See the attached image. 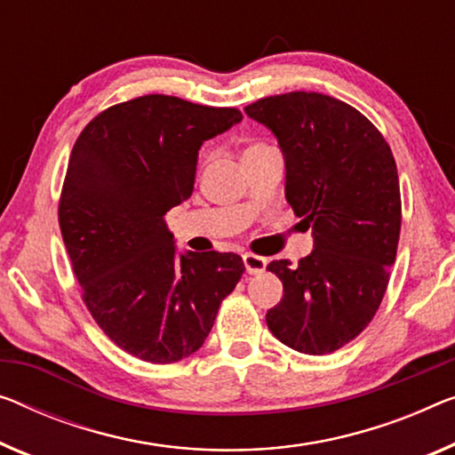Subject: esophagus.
I'll use <instances>...</instances> for the list:
<instances>
[{"instance_id": "esophagus-1", "label": "esophagus", "mask_w": 455, "mask_h": 455, "mask_svg": "<svg viewBox=\"0 0 455 455\" xmlns=\"http://www.w3.org/2000/svg\"><path fill=\"white\" fill-rule=\"evenodd\" d=\"M243 263H245L247 274L257 275V274H261L263 269H266L267 259H266V257L255 255V253H245V255H243Z\"/></svg>"}]
</instances>
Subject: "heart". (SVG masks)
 <instances>
[{
	"mask_svg": "<svg viewBox=\"0 0 455 455\" xmlns=\"http://www.w3.org/2000/svg\"><path fill=\"white\" fill-rule=\"evenodd\" d=\"M277 153V148L271 145V142L263 140V139H255L251 140L249 145L245 147V151H243V159H253V157H263V155H274ZM208 161V157H204V163Z\"/></svg>",
	"mask_w": 455,
	"mask_h": 455,
	"instance_id": "b5f03b06",
	"label": "heart"
}]
</instances>
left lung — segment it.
Segmentation results:
<instances>
[{
    "mask_svg": "<svg viewBox=\"0 0 455 455\" xmlns=\"http://www.w3.org/2000/svg\"><path fill=\"white\" fill-rule=\"evenodd\" d=\"M245 112L280 140L286 198L315 236L296 267L267 266L283 283L267 327L300 354H333L368 327L388 288L403 222L395 155L362 112L324 93L261 98Z\"/></svg>",
    "mask_w": 455,
    "mask_h": 455,
    "instance_id": "left-lung-1",
    "label": "left lung"
}]
</instances>
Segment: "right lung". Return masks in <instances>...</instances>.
Listing matches in <instances>:
<instances>
[{
  "label": "right lung",
  "mask_w": 455,
  "mask_h": 455,
  "mask_svg": "<svg viewBox=\"0 0 455 455\" xmlns=\"http://www.w3.org/2000/svg\"><path fill=\"white\" fill-rule=\"evenodd\" d=\"M241 118L151 93L100 112L73 145L59 198L73 274L98 327L142 362L198 351L245 271L236 253L178 257L163 220L192 196L202 142Z\"/></svg>",
  "instance_id": "obj_1"
}]
</instances>
